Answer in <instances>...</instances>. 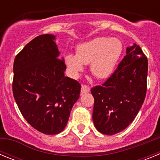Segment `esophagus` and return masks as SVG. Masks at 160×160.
I'll use <instances>...</instances> for the list:
<instances>
[{
	"mask_svg": "<svg viewBox=\"0 0 160 160\" xmlns=\"http://www.w3.org/2000/svg\"><path fill=\"white\" fill-rule=\"evenodd\" d=\"M90 87H88V86H87V85H82V90H81V93L82 94H85V93H88L90 92Z\"/></svg>",
	"mask_w": 160,
	"mask_h": 160,
	"instance_id": "34e87169",
	"label": "esophagus"
}]
</instances>
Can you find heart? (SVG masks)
I'll return each instance as SVG.
<instances>
[{
	"label": "heart",
	"instance_id": "b5f03b06",
	"mask_svg": "<svg viewBox=\"0 0 160 160\" xmlns=\"http://www.w3.org/2000/svg\"><path fill=\"white\" fill-rule=\"evenodd\" d=\"M123 51L122 42L116 38L98 37L78 45L76 55L65 57L66 66L73 76H78L90 64V72L98 79H106L114 72Z\"/></svg>",
	"mask_w": 160,
	"mask_h": 160
}]
</instances>
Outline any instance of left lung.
<instances>
[{"instance_id":"left-lung-1","label":"left lung","mask_w":160,"mask_h":160,"mask_svg":"<svg viewBox=\"0 0 160 160\" xmlns=\"http://www.w3.org/2000/svg\"><path fill=\"white\" fill-rule=\"evenodd\" d=\"M148 69V58L134 44L127 48V55L102 86L91 89L93 122L100 133L117 134L135 119L146 97Z\"/></svg>"}]
</instances>
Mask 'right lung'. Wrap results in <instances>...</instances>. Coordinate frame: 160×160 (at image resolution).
Segmentation results:
<instances>
[{"label": "right lung", "mask_w": 160, "mask_h": 160, "mask_svg": "<svg viewBox=\"0 0 160 160\" xmlns=\"http://www.w3.org/2000/svg\"><path fill=\"white\" fill-rule=\"evenodd\" d=\"M56 36L44 34L26 45L15 58L12 93L25 119L37 131L57 135L67 124L81 84L66 77L64 59Z\"/></svg>", "instance_id": "right-lung-1"}]
</instances>
